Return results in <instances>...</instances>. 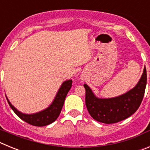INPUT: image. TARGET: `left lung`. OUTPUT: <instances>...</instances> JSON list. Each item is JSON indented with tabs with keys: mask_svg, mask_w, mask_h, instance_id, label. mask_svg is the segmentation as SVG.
<instances>
[{
	"mask_svg": "<svg viewBox=\"0 0 150 150\" xmlns=\"http://www.w3.org/2000/svg\"><path fill=\"white\" fill-rule=\"evenodd\" d=\"M146 86V70L137 86L121 96L108 99L98 98L89 87L86 88V105L89 114L96 121L106 124H112L124 120L134 114L139 108Z\"/></svg>",
	"mask_w": 150,
	"mask_h": 150,
	"instance_id": "8db88e82",
	"label": "left lung"
}]
</instances>
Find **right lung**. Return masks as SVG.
<instances>
[{"label": "right lung", "instance_id": "obj_1", "mask_svg": "<svg viewBox=\"0 0 150 150\" xmlns=\"http://www.w3.org/2000/svg\"><path fill=\"white\" fill-rule=\"evenodd\" d=\"M71 86H72L71 79L64 82L61 88H59L52 104L48 108H46V110L38 112V113L24 114L17 110L15 107L10 104V102L7 99L8 104L20 119H22L23 121L26 122L30 125H34V126H45V125H50L55 122L57 120V118L59 117L62 107H63L64 102L65 100L66 96L68 93L69 90L71 89Z\"/></svg>", "mask_w": 150, "mask_h": 150}]
</instances>
